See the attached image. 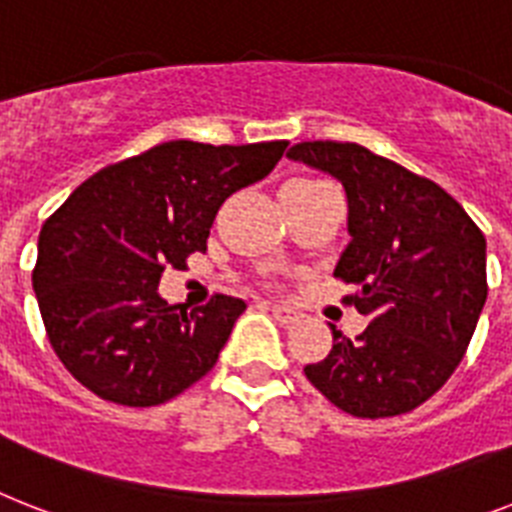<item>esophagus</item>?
<instances>
[{
  "label": "esophagus",
  "mask_w": 512,
  "mask_h": 512,
  "mask_svg": "<svg viewBox=\"0 0 512 512\" xmlns=\"http://www.w3.org/2000/svg\"><path fill=\"white\" fill-rule=\"evenodd\" d=\"M268 310L273 313V318H276L278 323H284V326H289V323H294L299 318V313L294 310V307H286V305H268Z\"/></svg>",
  "instance_id": "34e87169"
}]
</instances>
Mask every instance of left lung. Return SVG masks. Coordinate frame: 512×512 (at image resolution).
Segmentation results:
<instances>
[{"instance_id":"left-lung-1","label":"left lung","mask_w":512,"mask_h":512,"mask_svg":"<svg viewBox=\"0 0 512 512\" xmlns=\"http://www.w3.org/2000/svg\"><path fill=\"white\" fill-rule=\"evenodd\" d=\"M286 157L334 176L347 194L350 244L334 276L371 318L357 339L334 334L310 384L344 413H410L463 360L486 302V239L434 181L360 144L302 141Z\"/></svg>"}]
</instances>
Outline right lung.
I'll return each mask as SVG.
<instances>
[{
	"instance_id": "obj_1",
	"label": "right lung",
	"mask_w": 512,
	"mask_h": 512,
	"mask_svg": "<svg viewBox=\"0 0 512 512\" xmlns=\"http://www.w3.org/2000/svg\"><path fill=\"white\" fill-rule=\"evenodd\" d=\"M286 141H165L83 181L41 226L33 292L62 365L102 400L152 407L205 376L242 299L186 313L157 286L205 252L220 205L276 168Z\"/></svg>"
}]
</instances>
